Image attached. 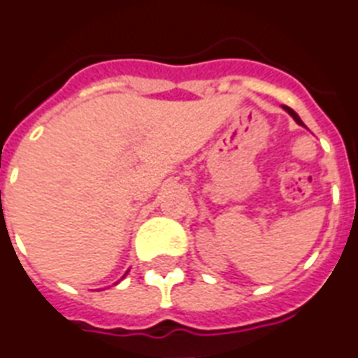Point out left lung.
I'll return each mask as SVG.
<instances>
[{
  "label": "left lung",
  "mask_w": 358,
  "mask_h": 358,
  "mask_svg": "<svg viewBox=\"0 0 358 358\" xmlns=\"http://www.w3.org/2000/svg\"><path fill=\"white\" fill-rule=\"evenodd\" d=\"M285 110H287V113H288V114H290V116H292V118H294V120H296L297 124H299V125H303L301 118H299V116H297V114H296V113H294L292 108H290V107H285Z\"/></svg>",
  "instance_id": "1"
}]
</instances>
